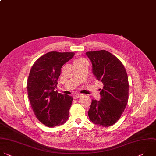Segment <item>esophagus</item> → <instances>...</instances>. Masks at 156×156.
Returning <instances> with one entry per match:
<instances>
[{
	"mask_svg": "<svg viewBox=\"0 0 156 156\" xmlns=\"http://www.w3.org/2000/svg\"><path fill=\"white\" fill-rule=\"evenodd\" d=\"M81 96H82L81 94H76V95H74V99H77V98H80Z\"/></svg>",
	"mask_w": 156,
	"mask_h": 156,
	"instance_id": "34e87169",
	"label": "esophagus"
}]
</instances>
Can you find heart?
Here are the masks:
<instances>
[{
    "instance_id": "b5f03b06",
    "label": "heart",
    "mask_w": 156,
    "mask_h": 156,
    "mask_svg": "<svg viewBox=\"0 0 156 156\" xmlns=\"http://www.w3.org/2000/svg\"><path fill=\"white\" fill-rule=\"evenodd\" d=\"M85 59H83L82 58H77L75 61H74V64L76 63H80V62H82L83 61H84Z\"/></svg>"
}]
</instances>
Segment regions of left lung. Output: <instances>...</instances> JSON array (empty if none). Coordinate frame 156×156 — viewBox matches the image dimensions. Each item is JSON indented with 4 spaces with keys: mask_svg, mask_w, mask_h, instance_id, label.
<instances>
[{
    "mask_svg": "<svg viewBox=\"0 0 156 156\" xmlns=\"http://www.w3.org/2000/svg\"><path fill=\"white\" fill-rule=\"evenodd\" d=\"M92 72L103 84L100 101L92 100L88 111L90 120L97 125L111 126L120 119L129 100V80L124 66L106 50L86 52Z\"/></svg>",
    "mask_w": 156,
    "mask_h": 156,
    "instance_id": "obj_1",
    "label": "left lung"
}]
</instances>
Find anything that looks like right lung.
Wrapping results in <instances>:
<instances>
[{"label":"right lung","mask_w":156,"mask_h":156,"mask_svg":"<svg viewBox=\"0 0 156 156\" xmlns=\"http://www.w3.org/2000/svg\"><path fill=\"white\" fill-rule=\"evenodd\" d=\"M74 55V52H48L37 59L30 71L28 98L37 119L48 127L63 125L68 119L73 98L55 88L62 66Z\"/></svg>","instance_id":"1"}]
</instances>
